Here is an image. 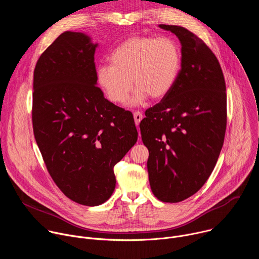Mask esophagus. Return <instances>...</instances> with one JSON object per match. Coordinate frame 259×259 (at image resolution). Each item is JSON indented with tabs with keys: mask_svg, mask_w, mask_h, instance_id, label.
I'll list each match as a JSON object with an SVG mask.
<instances>
[{
	"mask_svg": "<svg viewBox=\"0 0 259 259\" xmlns=\"http://www.w3.org/2000/svg\"><path fill=\"white\" fill-rule=\"evenodd\" d=\"M133 117H134V121H135V124H136V125H138V124L140 123V121L142 120V118H143L142 113H140V112H135V113L133 114Z\"/></svg>",
	"mask_w": 259,
	"mask_h": 259,
	"instance_id": "1",
	"label": "esophagus"
}]
</instances>
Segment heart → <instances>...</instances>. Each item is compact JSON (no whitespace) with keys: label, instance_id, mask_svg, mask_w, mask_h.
Here are the masks:
<instances>
[{"label":"heart","instance_id":"obj_1","mask_svg":"<svg viewBox=\"0 0 259 259\" xmlns=\"http://www.w3.org/2000/svg\"><path fill=\"white\" fill-rule=\"evenodd\" d=\"M110 64L97 68V82L106 97L124 104L133 87L131 103H141L147 96L159 99L167 95L181 68L179 45L168 36L135 35L122 42L109 56Z\"/></svg>","mask_w":259,"mask_h":259}]
</instances>
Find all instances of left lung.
<instances>
[{"mask_svg": "<svg viewBox=\"0 0 259 259\" xmlns=\"http://www.w3.org/2000/svg\"><path fill=\"white\" fill-rule=\"evenodd\" d=\"M181 43V68L170 92L145 110L141 139L149 149L153 194L178 203L196 194L211 175L227 129L223 69L211 49L186 27L160 24Z\"/></svg>", "mask_w": 259, "mask_h": 259, "instance_id": "obj_1", "label": "left lung"}]
</instances>
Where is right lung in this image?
Here are the masks:
<instances>
[{"label":"right lung","instance_id":"obj_1","mask_svg":"<svg viewBox=\"0 0 259 259\" xmlns=\"http://www.w3.org/2000/svg\"><path fill=\"white\" fill-rule=\"evenodd\" d=\"M97 44L65 31L41 54L33 71L32 129L46 168L71 201L98 206L116 188L115 165L137 141L129 110L97 87Z\"/></svg>","mask_w":259,"mask_h":259}]
</instances>
